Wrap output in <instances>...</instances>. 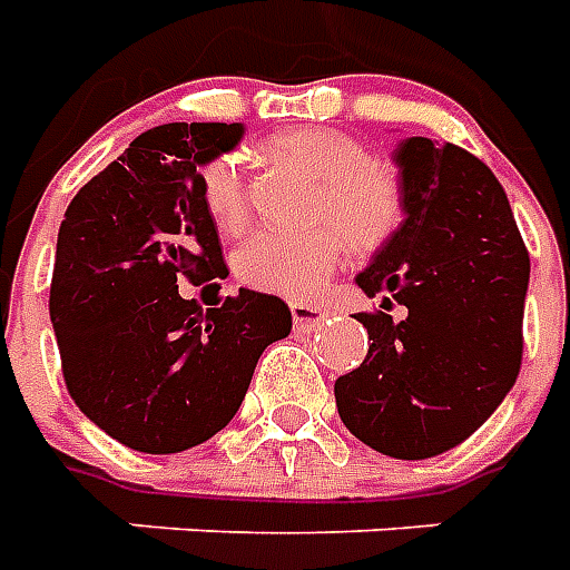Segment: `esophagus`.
<instances>
[{
  "label": "esophagus",
  "instance_id": "esophagus-1",
  "mask_svg": "<svg viewBox=\"0 0 570 570\" xmlns=\"http://www.w3.org/2000/svg\"><path fill=\"white\" fill-rule=\"evenodd\" d=\"M289 311H293V323H296V330H314V326H321L323 317L330 314L323 305H311V302H293Z\"/></svg>",
  "mask_w": 570,
  "mask_h": 570
}]
</instances>
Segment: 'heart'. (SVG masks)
Instances as JSON below:
<instances>
[{
  "instance_id": "b5f03b06",
  "label": "heart",
  "mask_w": 570,
  "mask_h": 570,
  "mask_svg": "<svg viewBox=\"0 0 570 570\" xmlns=\"http://www.w3.org/2000/svg\"><path fill=\"white\" fill-rule=\"evenodd\" d=\"M274 155L293 158L323 176L317 216L338 223L311 228H262L237 249L240 281L277 296H314L351 247H382L403 223L406 195L391 167L372 161L370 149L345 130H289L268 142ZM200 191L213 223L240 232L249 216V179L237 155H219L200 170Z\"/></svg>"
}]
</instances>
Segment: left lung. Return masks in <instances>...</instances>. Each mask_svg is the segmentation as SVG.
<instances>
[{
    "mask_svg": "<svg viewBox=\"0 0 570 570\" xmlns=\"http://www.w3.org/2000/svg\"><path fill=\"white\" fill-rule=\"evenodd\" d=\"M394 158L406 219L357 274L379 308L354 314L372 345L335 406L370 449L421 461L464 442L515 384L531 262L476 155L409 137Z\"/></svg>",
    "mask_w": 570,
    "mask_h": 570,
    "instance_id": "1",
    "label": "left lung"
}]
</instances>
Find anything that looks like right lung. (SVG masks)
<instances>
[{
  "mask_svg": "<svg viewBox=\"0 0 570 570\" xmlns=\"http://www.w3.org/2000/svg\"><path fill=\"white\" fill-rule=\"evenodd\" d=\"M240 137L244 125L223 121L146 130L60 223L48 308L63 382L76 406L134 452H186L219 433L262 351L293 330L277 296L240 289L207 311L179 296L183 277L198 286L228 274L200 167Z\"/></svg>",
  "mask_w": 570,
  "mask_h": 570,
  "instance_id": "obj_1",
  "label": "right lung"
}]
</instances>
